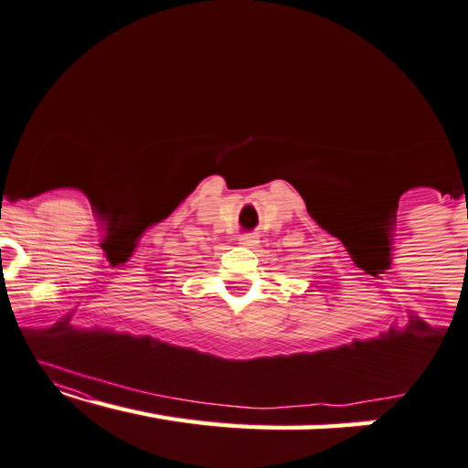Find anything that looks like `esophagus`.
<instances>
[{
  "mask_svg": "<svg viewBox=\"0 0 468 468\" xmlns=\"http://www.w3.org/2000/svg\"><path fill=\"white\" fill-rule=\"evenodd\" d=\"M258 235L256 233H241L239 235V243L241 246H246V248H254V246H258Z\"/></svg>",
  "mask_w": 468,
  "mask_h": 468,
  "instance_id": "obj_1",
  "label": "esophagus"
}]
</instances>
